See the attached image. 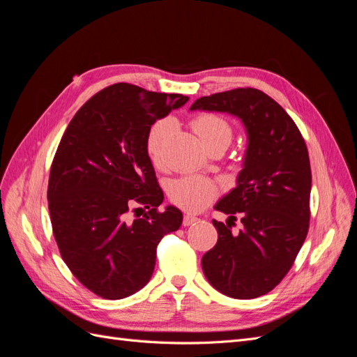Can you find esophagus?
<instances>
[{
    "label": "esophagus",
    "mask_w": 357,
    "mask_h": 357,
    "mask_svg": "<svg viewBox=\"0 0 357 357\" xmlns=\"http://www.w3.org/2000/svg\"><path fill=\"white\" fill-rule=\"evenodd\" d=\"M197 222V218L193 214H185L183 215V226H189V225H192V223H195Z\"/></svg>",
    "instance_id": "obj_1"
}]
</instances>
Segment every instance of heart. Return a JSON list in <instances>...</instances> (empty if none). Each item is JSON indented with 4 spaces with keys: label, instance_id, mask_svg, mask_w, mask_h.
Returning <instances> with one entry per match:
<instances>
[{
    "label": "heart",
    "instance_id": "1",
    "mask_svg": "<svg viewBox=\"0 0 357 357\" xmlns=\"http://www.w3.org/2000/svg\"><path fill=\"white\" fill-rule=\"evenodd\" d=\"M192 128L195 129L201 143L205 149H211L214 146L228 147L232 139V126L222 116L213 113H202L192 121ZM174 123L169 119L156 122L147 135V153L155 165H160L164 162L165 150L172 135ZM169 198L178 207L197 211L211 202L219 193L218 183L199 177V176H186L177 178L169 186Z\"/></svg>",
    "mask_w": 357,
    "mask_h": 357
}]
</instances>
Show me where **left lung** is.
Here are the masks:
<instances>
[{"label":"left lung","instance_id":"left-lung-1","mask_svg":"<svg viewBox=\"0 0 357 357\" xmlns=\"http://www.w3.org/2000/svg\"><path fill=\"white\" fill-rule=\"evenodd\" d=\"M190 110L236 116L248 139L236 188L214 205L229 220H213L219 236L202 256V271L226 296H262L289 273L308 232L311 168L305 142L283 107L259 89L202 96ZM235 215L243 223L238 234L230 231Z\"/></svg>","mask_w":357,"mask_h":357}]
</instances>
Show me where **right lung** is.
<instances>
[{"mask_svg": "<svg viewBox=\"0 0 357 357\" xmlns=\"http://www.w3.org/2000/svg\"><path fill=\"white\" fill-rule=\"evenodd\" d=\"M188 100L116 83L86 101L61 138L47 188L53 235L74 277L104 299L143 289L162 236L181 226L178 208H158L164 192L146 143L158 119Z\"/></svg>", "mask_w": 357, "mask_h": 357, "instance_id": "1", "label": "right lung"}]
</instances>
